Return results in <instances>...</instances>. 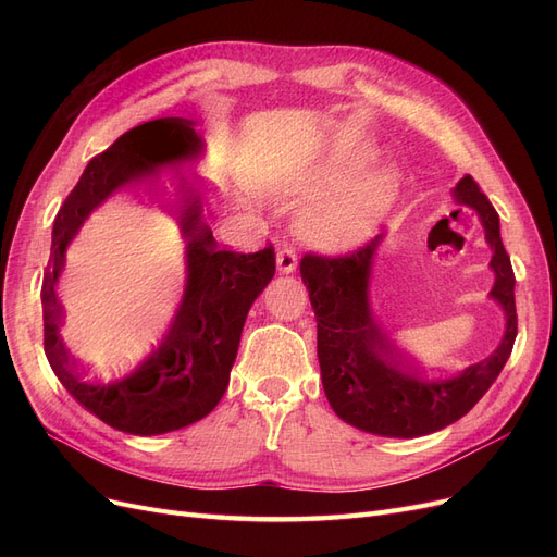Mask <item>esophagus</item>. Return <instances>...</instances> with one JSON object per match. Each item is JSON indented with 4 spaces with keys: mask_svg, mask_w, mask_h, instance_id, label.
Segmentation results:
<instances>
[{
    "mask_svg": "<svg viewBox=\"0 0 557 557\" xmlns=\"http://www.w3.org/2000/svg\"><path fill=\"white\" fill-rule=\"evenodd\" d=\"M276 267H278V272H281V274H293L295 269L299 267L297 252H295L288 244L278 246V250H276Z\"/></svg>",
    "mask_w": 557,
    "mask_h": 557,
    "instance_id": "esophagus-1",
    "label": "esophagus"
}]
</instances>
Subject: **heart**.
<instances>
[{"label": "heart", "mask_w": 557, "mask_h": 557, "mask_svg": "<svg viewBox=\"0 0 557 557\" xmlns=\"http://www.w3.org/2000/svg\"><path fill=\"white\" fill-rule=\"evenodd\" d=\"M372 158V148L339 144L309 160L264 164L258 181L278 197L301 199V239L339 250L372 237L397 199L399 174L387 164L367 166Z\"/></svg>", "instance_id": "heart-1"}]
</instances>
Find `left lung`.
<instances>
[{
	"instance_id": "1",
	"label": "left lung",
	"mask_w": 557,
	"mask_h": 557,
	"mask_svg": "<svg viewBox=\"0 0 557 557\" xmlns=\"http://www.w3.org/2000/svg\"><path fill=\"white\" fill-rule=\"evenodd\" d=\"M453 199L481 218L495 274L487 297L504 313L499 346L458 374L430 379L404 364L374 320L369 281L383 234L344 258H301L299 274L318 320V362L327 401L344 423L362 432L413 440L444 430L487 393L511 356L518 332L516 278L499 237V215L471 176L455 185Z\"/></svg>"
}]
</instances>
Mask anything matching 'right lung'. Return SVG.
Returning <instances> with one entry per match:
<instances>
[{"mask_svg":"<svg viewBox=\"0 0 557 557\" xmlns=\"http://www.w3.org/2000/svg\"><path fill=\"white\" fill-rule=\"evenodd\" d=\"M205 156V137L188 117H158L125 132L92 158L53 223L41 285L44 350L55 376L83 409L139 436L188 428L209 416L227 391L252 301L276 272L274 248L232 252L218 246L205 199L181 174ZM117 191L170 214L184 239L186 278L177 307L125 373H90L75 364L59 336V274L89 213Z\"/></svg>","mask_w":557,"mask_h":557,"instance_id":"right-lung-1","label":"right lung"}]
</instances>
